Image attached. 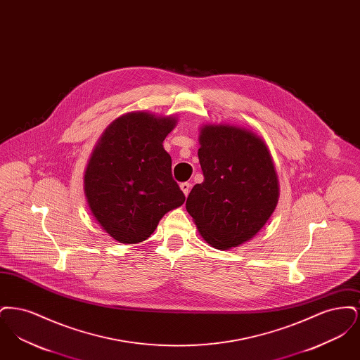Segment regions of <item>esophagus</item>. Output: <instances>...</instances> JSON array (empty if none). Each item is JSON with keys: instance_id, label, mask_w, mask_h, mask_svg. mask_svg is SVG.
<instances>
[{"instance_id": "1", "label": "esophagus", "mask_w": 360, "mask_h": 360, "mask_svg": "<svg viewBox=\"0 0 360 360\" xmlns=\"http://www.w3.org/2000/svg\"><path fill=\"white\" fill-rule=\"evenodd\" d=\"M190 188H191V185H190L188 182H185V184H181V190H182V193L185 194V197H188V191H190Z\"/></svg>"}]
</instances>
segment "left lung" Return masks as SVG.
Instances as JSON below:
<instances>
[{
  "label": "left lung",
  "instance_id": "left-lung-1",
  "mask_svg": "<svg viewBox=\"0 0 360 360\" xmlns=\"http://www.w3.org/2000/svg\"><path fill=\"white\" fill-rule=\"evenodd\" d=\"M204 182L191 188L186 210L201 238L217 250L239 247L266 225L279 198V182L266 141L231 124L200 129Z\"/></svg>",
  "mask_w": 360,
  "mask_h": 360
}]
</instances>
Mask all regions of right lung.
<instances>
[{
  "label": "right lung",
  "mask_w": 360,
  "mask_h": 360,
  "mask_svg": "<svg viewBox=\"0 0 360 360\" xmlns=\"http://www.w3.org/2000/svg\"><path fill=\"white\" fill-rule=\"evenodd\" d=\"M175 116L137 110L112 121L87 160L84 191L97 224L116 241L136 244L151 236L160 219L185 202L172 179L163 140Z\"/></svg>",
  "instance_id": "1"
}]
</instances>
